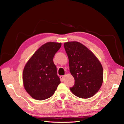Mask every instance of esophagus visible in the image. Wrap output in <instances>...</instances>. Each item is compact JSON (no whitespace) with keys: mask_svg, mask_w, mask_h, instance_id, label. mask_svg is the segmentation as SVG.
I'll return each instance as SVG.
<instances>
[{"mask_svg":"<svg viewBox=\"0 0 124 124\" xmlns=\"http://www.w3.org/2000/svg\"><path fill=\"white\" fill-rule=\"evenodd\" d=\"M60 78L61 81H63L64 80V76H63V75H61Z\"/></svg>","mask_w":124,"mask_h":124,"instance_id":"esophagus-1","label":"esophagus"}]
</instances>
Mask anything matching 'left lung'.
<instances>
[{
	"label": "left lung",
	"instance_id": "obj_1",
	"mask_svg": "<svg viewBox=\"0 0 124 124\" xmlns=\"http://www.w3.org/2000/svg\"><path fill=\"white\" fill-rule=\"evenodd\" d=\"M64 47L75 84L70 90L75 96L89 98L99 91L103 81L101 63L91 50L78 41H68Z\"/></svg>",
	"mask_w": 124,
	"mask_h": 124
}]
</instances>
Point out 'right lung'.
<instances>
[{"instance_id": "1", "label": "right lung", "mask_w": 124, "mask_h": 124, "mask_svg": "<svg viewBox=\"0 0 124 124\" xmlns=\"http://www.w3.org/2000/svg\"><path fill=\"white\" fill-rule=\"evenodd\" d=\"M61 43L41 45L25 64L22 73L24 89L35 100H44L54 95L61 83L53 58Z\"/></svg>"}]
</instances>
